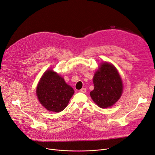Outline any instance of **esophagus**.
Masks as SVG:
<instances>
[{"label":"esophagus","instance_id":"obj_1","mask_svg":"<svg viewBox=\"0 0 155 155\" xmlns=\"http://www.w3.org/2000/svg\"><path fill=\"white\" fill-rule=\"evenodd\" d=\"M80 92L85 93V92H86V89L85 88H82V89H81L80 90Z\"/></svg>","mask_w":155,"mask_h":155}]
</instances>
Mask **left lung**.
I'll use <instances>...</instances> for the list:
<instances>
[{"label": "left lung", "instance_id": "8db88e82", "mask_svg": "<svg viewBox=\"0 0 155 155\" xmlns=\"http://www.w3.org/2000/svg\"><path fill=\"white\" fill-rule=\"evenodd\" d=\"M94 89L90 92L94 102L101 108L112 106L123 92V84L116 68L107 62L101 64L93 78Z\"/></svg>", "mask_w": 155, "mask_h": 155}]
</instances>
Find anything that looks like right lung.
Segmentation results:
<instances>
[{
  "label": "right lung",
  "mask_w": 155,
  "mask_h": 155,
  "mask_svg": "<svg viewBox=\"0 0 155 155\" xmlns=\"http://www.w3.org/2000/svg\"><path fill=\"white\" fill-rule=\"evenodd\" d=\"M39 102L49 111L59 113L68 105L74 90L64 78L52 70H47L37 87Z\"/></svg>",
  "instance_id": "1"
}]
</instances>
